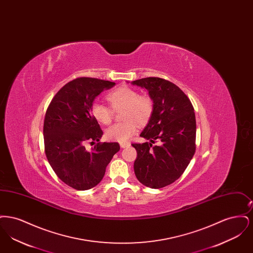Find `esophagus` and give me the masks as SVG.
Returning <instances> with one entry per match:
<instances>
[{
  "label": "esophagus",
  "mask_w": 253,
  "mask_h": 253,
  "mask_svg": "<svg viewBox=\"0 0 253 253\" xmlns=\"http://www.w3.org/2000/svg\"><path fill=\"white\" fill-rule=\"evenodd\" d=\"M121 147L123 149V148H127V147H129L130 146V143L129 142H123V143H121Z\"/></svg>",
  "instance_id": "obj_1"
}]
</instances>
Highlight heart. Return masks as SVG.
I'll return each instance as SVG.
<instances>
[{
	"instance_id": "obj_1",
	"label": "heart",
	"mask_w": 253,
	"mask_h": 253,
	"mask_svg": "<svg viewBox=\"0 0 253 253\" xmlns=\"http://www.w3.org/2000/svg\"><path fill=\"white\" fill-rule=\"evenodd\" d=\"M111 105L109 107L99 101H94L91 105V113L97 122L109 125L114 120V111H122L124 122L118 123L108 128L105 137L110 141L126 142L137 131V123L145 125L153 116L154 100L148 95H139L138 92L128 86H121L106 96Z\"/></svg>"
}]
</instances>
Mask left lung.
Segmentation results:
<instances>
[{
    "label": "left lung",
    "instance_id": "1",
    "mask_svg": "<svg viewBox=\"0 0 253 253\" xmlns=\"http://www.w3.org/2000/svg\"><path fill=\"white\" fill-rule=\"evenodd\" d=\"M132 84L147 89L154 100L153 116L140 133L150 142L132 144L137 153L134 173L146 187L164 188L180 177L195 153L194 109L180 88L164 79L144 78Z\"/></svg>",
    "mask_w": 253,
    "mask_h": 253
}]
</instances>
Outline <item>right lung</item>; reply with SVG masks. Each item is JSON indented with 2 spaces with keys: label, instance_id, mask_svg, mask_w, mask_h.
Here are the masks:
<instances>
[{
  "label": "right lung",
  "instance_id": "right-lung-1",
  "mask_svg": "<svg viewBox=\"0 0 253 253\" xmlns=\"http://www.w3.org/2000/svg\"><path fill=\"white\" fill-rule=\"evenodd\" d=\"M115 84L95 78L75 79L60 88L46 110L45 156L60 180L78 191L96 186L121 149L118 142H98L103 132L91 113L95 97ZM87 141H98L91 152L84 149Z\"/></svg>",
  "mask_w": 253,
  "mask_h": 253
}]
</instances>
